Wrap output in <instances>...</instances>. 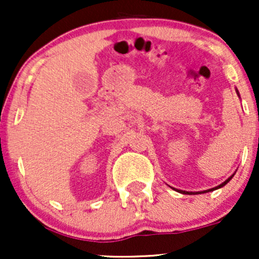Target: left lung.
Listing matches in <instances>:
<instances>
[{"label": "left lung", "mask_w": 259, "mask_h": 259, "mask_svg": "<svg viewBox=\"0 0 259 259\" xmlns=\"http://www.w3.org/2000/svg\"><path fill=\"white\" fill-rule=\"evenodd\" d=\"M237 94H239V92H237ZM233 177H234V175H231V177L230 178H229V179H227V180H225L224 181V183H223V184H221V185H219V186H217V187H213V189H209V190H206V191H202V192H209V191H214V190H217V189H219V187H223V186H224V185H227V184L229 183V181H230L231 179H233ZM178 191H179V192H183V194H189L190 195V192H187V191H180V190H178ZM191 194H192V192H191ZM196 194H201V192H196Z\"/></svg>", "instance_id": "1"}]
</instances>
